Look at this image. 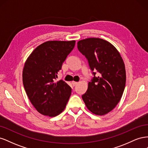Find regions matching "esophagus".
Wrapping results in <instances>:
<instances>
[{"label": "esophagus", "mask_w": 148, "mask_h": 148, "mask_svg": "<svg viewBox=\"0 0 148 148\" xmlns=\"http://www.w3.org/2000/svg\"><path fill=\"white\" fill-rule=\"evenodd\" d=\"M71 83H72V84L73 85V86H76V85L78 84V82H74V81L71 82Z\"/></svg>", "instance_id": "1"}]
</instances>
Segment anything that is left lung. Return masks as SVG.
Returning <instances> with one entry per match:
<instances>
[{
  "label": "left lung",
  "instance_id": "8db88e82",
  "mask_svg": "<svg viewBox=\"0 0 148 148\" xmlns=\"http://www.w3.org/2000/svg\"><path fill=\"white\" fill-rule=\"evenodd\" d=\"M77 46L94 75L82 99L92 113L106 115L115 108L123 95L126 83L123 60L112 44L101 38L80 40Z\"/></svg>",
  "mask_w": 148,
  "mask_h": 148
}]
</instances>
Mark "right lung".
Segmentation results:
<instances>
[{
	"label": "right lung",
	"instance_id": "1",
	"mask_svg": "<svg viewBox=\"0 0 148 148\" xmlns=\"http://www.w3.org/2000/svg\"><path fill=\"white\" fill-rule=\"evenodd\" d=\"M75 41H49L36 48L26 60L23 83L29 101L38 112L56 117L69 101L71 88L63 80L56 82L62 64Z\"/></svg>",
	"mask_w": 148,
	"mask_h": 148
}]
</instances>
